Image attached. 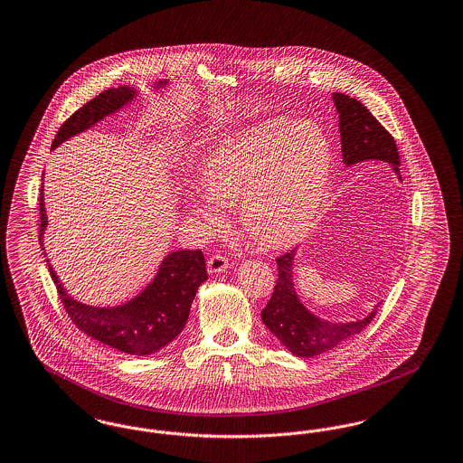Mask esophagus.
Wrapping results in <instances>:
<instances>
[{
  "instance_id": "esophagus-1",
  "label": "esophagus",
  "mask_w": 463,
  "mask_h": 463,
  "mask_svg": "<svg viewBox=\"0 0 463 463\" xmlns=\"http://www.w3.org/2000/svg\"><path fill=\"white\" fill-rule=\"evenodd\" d=\"M206 265H208V272L215 274V272H223L229 267V260L222 253H215L208 259V264Z\"/></svg>"
}]
</instances>
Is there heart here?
<instances>
[{"instance_id":"obj_1","label":"heart","mask_w":463,"mask_h":463,"mask_svg":"<svg viewBox=\"0 0 463 463\" xmlns=\"http://www.w3.org/2000/svg\"><path fill=\"white\" fill-rule=\"evenodd\" d=\"M331 172V146L314 123L272 119L232 133L201 165L199 182L211 199H189L210 225L241 204L246 232L265 248L298 241L316 219Z\"/></svg>"}]
</instances>
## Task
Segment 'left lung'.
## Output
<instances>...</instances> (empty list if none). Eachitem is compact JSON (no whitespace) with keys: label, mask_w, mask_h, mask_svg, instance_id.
I'll return each instance as SVG.
<instances>
[{"label":"left lung","mask_w":463,"mask_h":463,"mask_svg":"<svg viewBox=\"0 0 463 463\" xmlns=\"http://www.w3.org/2000/svg\"><path fill=\"white\" fill-rule=\"evenodd\" d=\"M333 100L340 118L338 128L344 163L354 165L366 159H380L392 165L396 174H399V153L394 137L359 100L336 91H333ZM293 255L295 250H288L287 253L276 259L278 281L269 304L260 312L262 321L288 351L298 357H314L330 353L331 349L366 328L373 321L378 306L368 317L354 323L321 321L310 314L297 297L291 269Z\"/></svg>","instance_id":"left-lung-1"}]
</instances>
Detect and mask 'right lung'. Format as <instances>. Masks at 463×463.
Segmentation results:
<instances>
[{
  "label": "right lung",
  "mask_w": 463,
  "mask_h": 463,
  "mask_svg": "<svg viewBox=\"0 0 463 463\" xmlns=\"http://www.w3.org/2000/svg\"><path fill=\"white\" fill-rule=\"evenodd\" d=\"M133 95L135 91L128 87L104 90L67 118L52 142V149L119 109ZM44 225L43 196H40L42 246ZM50 274L71 321L91 338L130 355H149L168 345L185 326L199 285L208 279L203 251L178 250L163 260L155 281L137 298L121 307L99 308L71 298L52 267Z\"/></svg>",
  "instance_id": "right-lung-1"
}]
</instances>
